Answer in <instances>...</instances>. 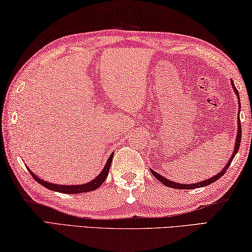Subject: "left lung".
I'll return each instance as SVG.
<instances>
[{
    "label": "left lung",
    "instance_id": "obj_1",
    "mask_svg": "<svg viewBox=\"0 0 252 252\" xmlns=\"http://www.w3.org/2000/svg\"><path fill=\"white\" fill-rule=\"evenodd\" d=\"M232 82V87H233V91H235V93L237 94V96H239V94H238V91L237 88L235 86V84H233V81ZM239 112H240V101H239ZM240 143H241V124H240V116H238V133H237V138H236V145H235V149H233V153L232 155L230 157V159H229L228 164L224 166V168L220 171V173L218 175L214 176V177H211L210 179H207V180H204V182H200V183H197V184H192V185H184V184H178V183H175V182H171V180L169 179H166L165 177H162V176H160L159 174H157L156 171H154L153 169H151L152 174L155 176V177L159 180V182L161 184H164L165 186L167 187H170V188H176V189H195V188H200V187H204V186H208V185L215 183L216 180H218L221 176L224 175V173H226L227 169L229 168V166L231 165V161L233 159V157L236 156L237 152L239 151V146H240Z\"/></svg>",
    "mask_w": 252,
    "mask_h": 252
}]
</instances>
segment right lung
Listing matches in <instances>:
<instances>
[{
  "mask_svg": "<svg viewBox=\"0 0 252 252\" xmlns=\"http://www.w3.org/2000/svg\"><path fill=\"white\" fill-rule=\"evenodd\" d=\"M113 156L114 154L109 156L107 162H106V165L104 167V169L101 170V173L97 176V177L92 180V182L87 183V184H84V185H70V186H67V185H56V184H52V183H47L45 180H42L39 179L36 175H34L32 171L29 169V171L32 175V177L36 180V182L42 185L47 189H50V190H54L57 192H63V193H82V192H86V191H92V190H95L98 187L101 186V184L105 182V179L107 178V175H108V171H109V167L112 165V159H113Z\"/></svg>",
  "mask_w": 252,
  "mask_h": 252,
  "instance_id": "right-lung-1",
  "label": "right lung"
}]
</instances>
